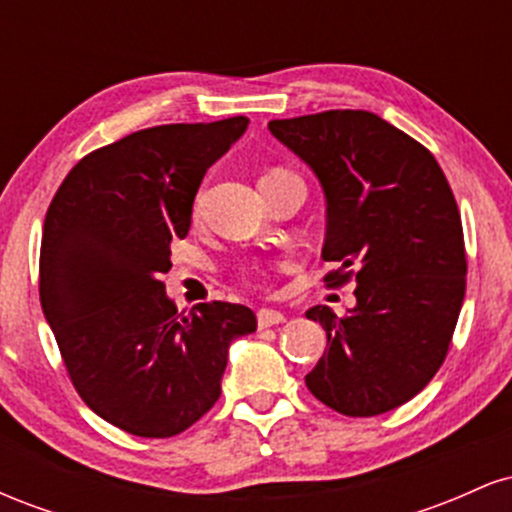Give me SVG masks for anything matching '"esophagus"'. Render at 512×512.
<instances>
[{"instance_id": "1", "label": "esophagus", "mask_w": 512, "mask_h": 512, "mask_svg": "<svg viewBox=\"0 0 512 512\" xmlns=\"http://www.w3.org/2000/svg\"><path fill=\"white\" fill-rule=\"evenodd\" d=\"M281 322H286V315L279 313V310H260V313H257V325H260V330L281 325Z\"/></svg>"}]
</instances>
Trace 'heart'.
Wrapping results in <instances>:
<instances>
[{
  "mask_svg": "<svg viewBox=\"0 0 512 512\" xmlns=\"http://www.w3.org/2000/svg\"><path fill=\"white\" fill-rule=\"evenodd\" d=\"M284 173H286V170H272V173H267L264 178H269V175H284Z\"/></svg>",
  "mask_w": 512,
  "mask_h": 512,
  "instance_id": "1",
  "label": "heart"
}]
</instances>
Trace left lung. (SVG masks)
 <instances>
[{
    "label": "left lung",
    "instance_id": "1",
    "mask_svg": "<svg viewBox=\"0 0 512 512\" xmlns=\"http://www.w3.org/2000/svg\"><path fill=\"white\" fill-rule=\"evenodd\" d=\"M269 132L320 180L327 199L322 260L356 305L344 317L315 305L305 317L327 349L305 375L322 404L344 416L402 407L448 356L464 301L462 219L438 161L368 110H325L272 120Z\"/></svg>",
    "mask_w": 512,
    "mask_h": 512
}]
</instances>
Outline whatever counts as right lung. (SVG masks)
<instances>
[{"instance_id":"add662e5","label":"right lung","mask_w":512,"mask_h":512,"mask_svg":"<svg viewBox=\"0 0 512 512\" xmlns=\"http://www.w3.org/2000/svg\"><path fill=\"white\" fill-rule=\"evenodd\" d=\"M248 117L139 129L81 158L52 197L40 305L79 397L139 438H170L214 407L233 339L257 330L238 303L190 313L166 296L170 240L185 238L204 173Z\"/></svg>"}]
</instances>
